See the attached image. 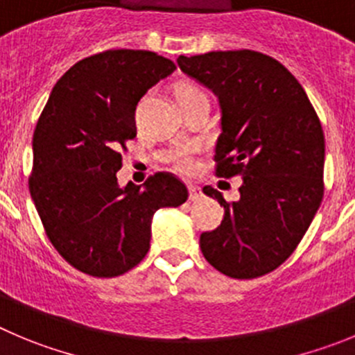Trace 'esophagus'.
<instances>
[{
    "label": "esophagus",
    "mask_w": 355,
    "mask_h": 355,
    "mask_svg": "<svg viewBox=\"0 0 355 355\" xmlns=\"http://www.w3.org/2000/svg\"><path fill=\"white\" fill-rule=\"evenodd\" d=\"M203 196V191L198 185H189V200L191 201H200Z\"/></svg>",
    "instance_id": "34e87169"
}]
</instances>
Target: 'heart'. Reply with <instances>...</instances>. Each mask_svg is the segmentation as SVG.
I'll return each instance as SVG.
<instances>
[{"label":"heart","instance_id":"heart-1","mask_svg":"<svg viewBox=\"0 0 355 355\" xmlns=\"http://www.w3.org/2000/svg\"><path fill=\"white\" fill-rule=\"evenodd\" d=\"M198 96H205V92L201 91L198 85L191 84V82H180V84L175 87V98H177L178 103L187 101L191 98H198ZM196 147H184L180 150H177L173 157V164L180 173L189 175L196 170Z\"/></svg>","mask_w":355,"mask_h":355}]
</instances>
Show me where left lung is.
Listing matches in <instances>:
<instances>
[{
    "label": "left lung",
    "instance_id": "left-lung-1",
    "mask_svg": "<svg viewBox=\"0 0 355 355\" xmlns=\"http://www.w3.org/2000/svg\"><path fill=\"white\" fill-rule=\"evenodd\" d=\"M177 62L218 98L215 173L243 178L240 200L231 203L203 187L224 207V218L201 234V252L231 278L263 277L296 250L320 207L322 125L300 82L270 55L243 49L180 55Z\"/></svg>",
    "mask_w": 355,
    "mask_h": 355
}]
</instances>
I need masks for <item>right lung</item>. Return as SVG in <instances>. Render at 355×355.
I'll return each mask as SVG.
<instances>
[{"mask_svg":"<svg viewBox=\"0 0 355 355\" xmlns=\"http://www.w3.org/2000/svg\"><path fill=\"white\" fill-rule=\"evenodd\" d=\"M175 69L155 52H99L59 78L40 115L29 193L51 243L82 273L112 278L137 266L155 211L187 200L184 182L166 171L124 189L115 175L137 137L138 101Z\"/></svg>","mask_w":355,"mask_h":355,"instance_id":"add662e5","label":"right lung"}]
</instances>
